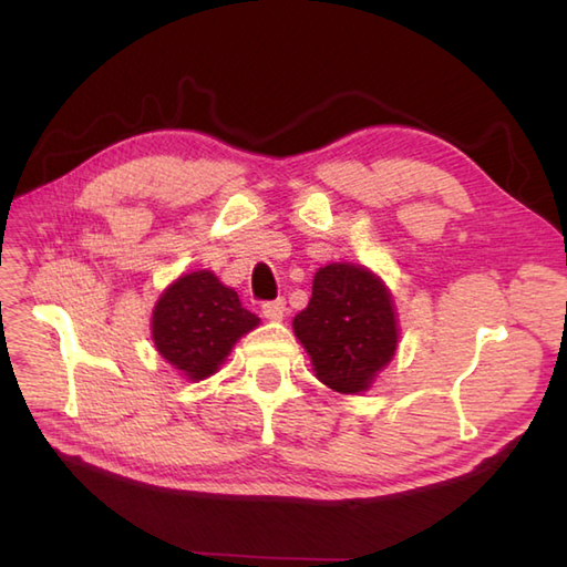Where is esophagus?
I'll return each mask as SVG.
<instances>
[{"label":"esophagus","mask_w":567,"mask_h":567,"mask_svg":"<svg viewBox=\"0 0 567 567\" xmlns=\"http://www.w3.org/2000/svg\"><path fill=\"white\" fill-rule=\"evenodd\" d=\"M287 311V302L280 297V299H272V302H265L262 305V317L270 319V321H280L285 317Z\"/></svg>","instance_id":"obj_1"}]
</instances>
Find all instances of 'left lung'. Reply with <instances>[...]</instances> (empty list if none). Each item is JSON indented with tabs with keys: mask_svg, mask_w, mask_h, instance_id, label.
<instances>
[{
	"mask_svg": "<svg viewBox=\"0 0 567 567\" xmlns=\"http://www.w3.org/2000/svg\"><path fill=\"white\" fill-rule=\"evenodd\" d=\"M295 333L323 384L343 394L363 392L396 351L392 297L370 270L331 262L315 275Z\"/></svg>",
	"mask_w": 567,
	"mask_h": 567,
	"instance_id": "8db88e82",
	"label": "left lung"
}]
</instances>
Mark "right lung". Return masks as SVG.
<instances>
[{
	"label": "right lung",
	"mask_w": 567,
	"mask_h": 567,
	"mask_svg": "<svg viewBox=\"0 0 567 567\" xmlns=\"http://www.w3.org/2000/svg\"><path fill=\"white\" fill-rule=\"evenodd\" d=\"M258 317L209 270L183 275L153 309V341L167 363L187 380L214 375L240 336L258 327Z\"/></svg>",
	"instance_id": "obj_1"
}]
</instances>
